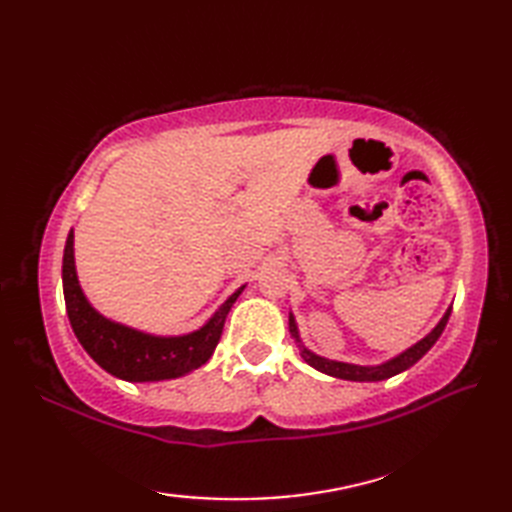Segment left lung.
Masks as SVG:
<instances>
[{"label":"left lung","mask_w":512,"mask_h":512,"mask_svg":"<svg viewBox=\"0 0 512 512\" xmlns=\"http://www.w3.org/2000/svg\"><path fill=\"white\" fill-rule=\"evenodd\" d=\"M449 314H451V308L444 312V317L440 319V323L433 328L424 339H420L416 345H411L409 350L400 352L398 356L389 358V361L380 363V365H354V363H341V361H330V358H323L319 354L310 352L306 345L301 343V336H299V328H297V321L295 317H288V328H290V334L292 339H295L299 352L303 356V361H306L310 367L319 369V372L328 374V376H334V378H343V380H356V383H376V380H385V378H391L396 376L400 372H405V369H409L411 365H416L420 358L427 354L433 345H436V341L440 339V334L444 332V325H447L449 321Z\"/></svg>","instance_id":"left-lung-1"}]
</instances>
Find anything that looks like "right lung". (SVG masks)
Returning <instances> with one entry per match:
<instances>
[{
	"label": "right lung",
	"instance_id": "right-lung-1",
	"mask_svg": "<svg viewBox=\"0 0 512 512\" xmlns=\"http://www.w3.org/2000/svg\"><path fill=\"white\" fill-rule=\"evenodd\" d=\"M237 288L202 328L180 336H156L103 317L85 297L74 266V231L63 250V297L76 339L107 374L127 383L180 378L202 367L220 341L226 314L242 295Z\"/></svg>",
	"mask_w": 512,
	"mask_h": 512
}]
</instances>
